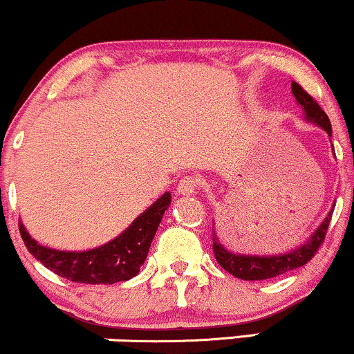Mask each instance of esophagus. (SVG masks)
I'll use <instances>...</instances> for the list:
<instances>
[{
  "instance_id": "esophagus-1",
  "label": "esophagus",
  "mask_w": 354,
  "mask_h": 354,
  "mask_svg": "<svg viewBox=\"0 0 354 354\" xmlns=\"http://www.w3.org/2000/svg\"><path fill=\"white\" fill-rule=\"evenodd\" d=\"M198 189H201V180L192 176L184 177L177 185V192L182 195H195L198 192Z\"/></svg>"
}]
</instances>
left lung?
Segmentation results:
<instances>
[{
    "instance_id": "8db88e82",
    "label": "left lung",
    "mask_w": 354,
    "mask_h": 354,
    "mask_svg": "<svg viewBox=\"0 0 354 354\" xmlns=\"http://www.w3.org/2000/svg\"><path fill=\"white\" fill-rule=\"evenodd\" d=\"M292 93L297 101L301 104V107L305 109L306 119L317 122L319 127H323L328 132V136H331V124L325 111L319 107V104L315 101V97L306 93L305 89L297 82H292ZM333 210L331 209L325 222L319 225V228L315 232L313 236L306 242L303 247L298 248V250H293L290 253H283V255H273V257H250V255H235V253L227 252L225 248L220 245L217 240V235L215 232L212 234V239H214V248L215 260L218 261V265L225 272L232 273V275L240 278V280L247 281H255V280H268V278H275L278 275H283L286 272H292L295 268H300L303 265H306L308 261L317 255L323 242H325V236L328 232V227H330L331 215H333Z\"/></svg>"
}]
</instances>
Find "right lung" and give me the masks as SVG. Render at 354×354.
<instances>
[{"label":"right lung","instance_id":"1","mask_svg":"<svg viewBox=\"0 0 354 354\" xmlns=\"http://www.w3.org/2000/svg\"><path fill=\"white\" fill-rule=\"evenodd\" d=\"M169 205L170 194L165 192L140 217H137L124 234L89 252H59L41 247L28 235L21 222L19 234L29 253L56 275L74 283L112 285L131 280L140 272L162 215Z\"/></svg>","mask_w":354,"mask_h":354}]
</instances>
